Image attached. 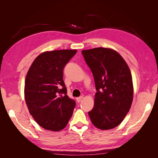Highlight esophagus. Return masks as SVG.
<instances>
[{
  "label": "esophagus",
  "mask_w": 158,
  "mask_h": 158,
  "mask_svg": "<svg viewBox=\"0 0 158 158\" xmlns=\"http://www.w3.org/2000/svg\"><path fill=\"white\" fill-rule=\"evenodd\" d=\"M82 99H83V96H80V97H78L76 98V101H77L78 103H80Z\"/></svg>",
  "instance_id": "esophagus-1"
}]
</instances>
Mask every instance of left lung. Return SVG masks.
Returning a JSON list of instances; mask_svg holds the SVG:
<instances>
[{
	"label": "left lung",
	"instance_id": "left-lung-1",
	"mask_svg": "<svg viewBox=\"0 0 158 158\" xmlns=\"http://www.w3.org/2000/svg\"><path fill=\"white\" fill-rule=\"evenodd\" d=\"M93 74L95 89L94 106L88 112L93 125L109 130L120 125L131 109L133 84L125 60L111 49L98 47L82 51Z\"/></svg>",
	"mask_w": 158,
	"mask_h": 158
}]
</instances>
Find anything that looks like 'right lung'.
I'll list each match as a JSON object with an SVG mask.
<instances>
[{"instance_id": "add662e5", "label": "right lung", "mask_w": 158, "mask_h": 158, "mask_svg": "<svg viewBox=\"0 0 158 158\" xmlns=\"http://www.w3.org/2000/svg\"><path fill=\"white\" fill-rule=\"evenodd\" d=\"M76 52L65 49L43 52L27 73L24 87L27 106L38 125L46 130H62L73 115L76 102L66 94L63 69Z\"/></svg>"}]
</instances>
